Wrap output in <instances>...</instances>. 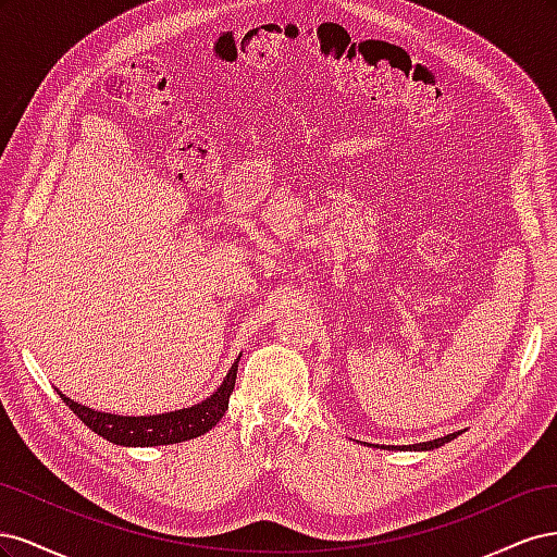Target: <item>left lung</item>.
<instances>
[{
	"instance_id": "obj_1",
	"label": "left lung",
	"mask_w": 557,
	"mask_h": 557,
	"mask_svg": "<svg viewBox=\"0 0 557 557\" xmlns=\"http://www.w3.org/2000/svg\"><path fill=\"white\" fill-rule=\"evenodd\" d=\"M460 432H455V434H448V436H442V440H432V442H423V444H413V446H401V448H407V450H430V448H440V446H444V444H448L450 440H455V436H458ZM399 448V450H401Z\"/></svg>"
}]
</instances>
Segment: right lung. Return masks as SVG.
Masks as SVG:
<instances>
[{"instance_id":"obj_1","label":"right lung","mask_w":557,"mask_h":557,"mask_svg":"<svg viewBox=\"0 0 557 557\" xmlns=\"http://www.w3.org/2000/svg\"><path fill=\"white\" fill-rule=\"evenodd\" d=\"M237 362L232 364L230 374L225 376L223 385L218 391L205 399L197 407L190 409H181L172 413H162V416H111L83 407V404L72 401L70 397H62V401L70 407L83 423H86L92 432L99 436H104L111 444H121V446H166V444H181L195 440V436L209 432L218 420H221L227 411L230 395L234 391V383H237Z\"/></svg>"}]
</instances>
